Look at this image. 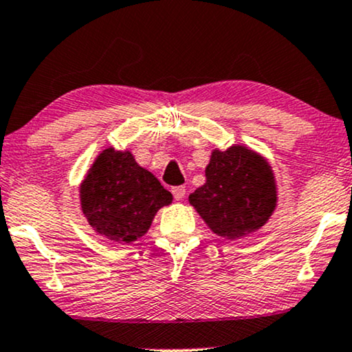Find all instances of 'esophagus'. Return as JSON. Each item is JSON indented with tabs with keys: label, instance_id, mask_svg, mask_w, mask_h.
Listing matches in <instances>:
<instances>
[{
	"label": "esophagus",
	"instance_id": "esophagus-1",
	"mask_svg": "<svg viewBox=\"0 0 352 352\" xmlns=\"http://www.w3.org/2000/svg\"><path fill=\"white\" fill-rule=\"evenodd\" d=\"M172 193H173V198H175L177 201H180L185 198L186 190H185V186H175V188H172Z\"/></svg>",
	"mask_w": 352,
	"mask_h": 352
}]
</instances>
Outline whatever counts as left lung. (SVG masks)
<instances>
[{
  "instance_id": "obj_1",
  "label": "left lung",
  "mask_w": 352,
  "mask_h": 352,
  "mask_svg": "<svg viewBox=\"0 0 352 352\" xmlns=\"http://www.w3.org/2000/svg\"><path fill=\"white\" fill-rule=\"evenodd\" d=\"M204 173L206 184L188 201L215 235L240 240L264 227L277 209L272 166L245 144L212 149Z\"/></svg>"
}]
</instances>
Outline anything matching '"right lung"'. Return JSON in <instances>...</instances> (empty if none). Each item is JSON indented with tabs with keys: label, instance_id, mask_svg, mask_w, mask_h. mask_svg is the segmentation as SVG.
<instances>
[{
	"label": "right lung",
	"instance_id": "right-lung-1",
	"mask_svg": "<svg viewBox=\"0 0 352 352\" xmlns=\"http://www.w3.org/2000/svg\"><path fill=\"white\" fill-rule=\"evenodd\" d=\"M80 206L98 235L133 243L146 235L157 210L172 203V193L135 161L132 151L106 148L80 184Z\"/></svg>",
	"mask_w": 352,
	"mask_h": 352
}]
</instances>
